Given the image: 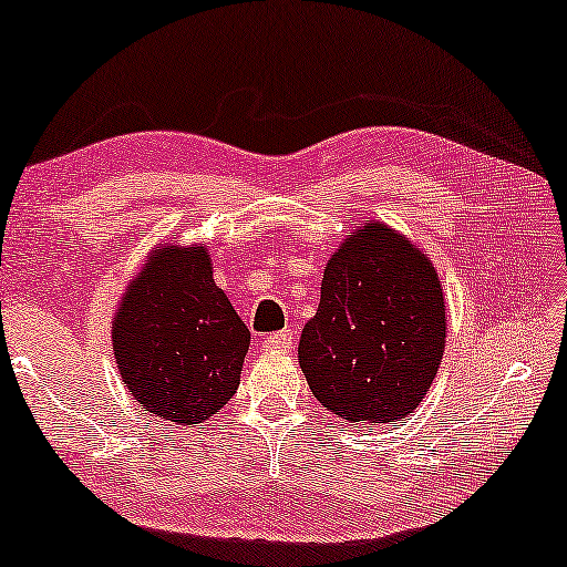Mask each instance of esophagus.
I'll return each mask as SVG.
<instances>
[{"label":"esophagus","instance_id":"1","mask_svg":"<svg viewBox=\"0 0 567 567\" xmlns=\"http://www.w3.org/2000/svg\"><path fill=\"white\" fill-rule=\"evenodd\" d=\"M266 346L270 348V351H289V348L293 346V330H281V332H274V336L266 338Z\"/></svg>","mask_w":567,"mask_h":567}]
</instances>
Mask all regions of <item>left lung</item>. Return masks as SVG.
Instances as JSON below:
<instances>
[{
	"label": "left lung",
	"instance_id": "8db88e82",
	"mask_svg": "<svg viewBox=\"0 0 567 567\" xmlns=\"http://www.w3.org/2000/svg\"><path fill=\"white\" fill-rule=\"evenodd\" d=\"M446 343L433 262L386 224H363L328 260L320 307L299 340L309 390L353 425L392 423L417 408Z\"/></svg>",
	"mask_w": 567,
	"mask_h": 567
}]
</instances>
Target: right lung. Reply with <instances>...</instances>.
Segmentation results:
<instances>
[{"label":"right lung","instance_id":"right-lung-1","mask_svg":"<svg viewBox=\"0 0 567 567\" xmlns=\"http://www.w3.org/2000/svg\"><path fill=\"white\" fill-rule=\"evenodd\" d=\"M250 330L214 281L206 247L162 245L113 317V351L138 405L165 421L204 423L231 400Z\"/></svg>","mask_w":567,"mask_h":567}]
</instances>
